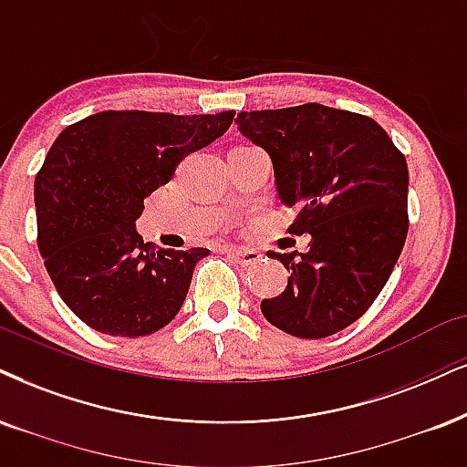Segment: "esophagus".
Here are the masks:
<instances>
[{
  "instance_id": "obj_1",
  "label": "esophagus",
  "mask_w": 467,
  "mask_h": 467,
  "mask_svg": "<svg viewBox=\"0 0 467 467\" xmlns=\"http://www.w3.org/2000/svg\"><path fill=\"white\" fill-rule=\"evenodd\" d=\"M224 253H227L229 257H234L235 262L243 264V266H251V264H255L257 260H260V253L251 251V249H235V246H224Z\"/></svg>"
}]
</instances>
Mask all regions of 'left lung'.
<instances>
[{
  "mask_svg": "<svg viewBox=\"0 0 467 467\" xmlns=\"http://www.w3.org/2000/svg\"><path fill=\"white\" fill-rule=\"evenodd\" d=\"M240 131L273 160L281 203L298 212L290 234L307 253H270L290 273L264 298L270 325L318 339L347 329L388 284L405 246L410 171L392 138L364 114L320 103L240 112Z\"/></svg>",
  "mask_w": 467,
  "mask_h": 467,
  "instance_id": "left-lung-1",
  "label": "left lung"
}]
</instances>
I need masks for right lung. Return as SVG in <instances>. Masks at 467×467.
<instances>
[{
  "instance_id": "add662e5",
  "label": "right lung",
  "mask_w": 467,
  "mask_h": 467,
  "mask_svg": "<svg viewBox=\"0 0 467 467\" xmlns=\"http://www.w3.org/2000/svg\"><path fill=\"white\" fill-rule=\"evenodd\" d=\"M234 114L106 110L56 138L34 182L38 251L57 295L90 329L149 336L182 309L210 251H155L136 221L145 197L223 136Z\"/></svg>"
}]
</instances>
